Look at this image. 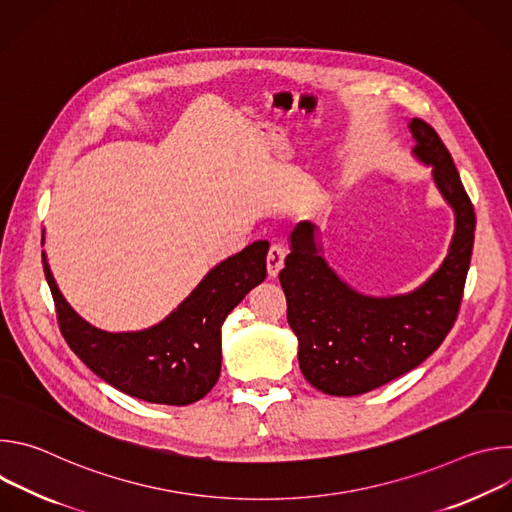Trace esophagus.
Instances as JSON below:
<instances>
[{
  "label": "esophagus",
  "mask_w": 512,
  "mask_h": 512,
  "mask_svg": "<svg viewBox=\"0 0 512 512\" xmlns=\"http://www.w3.org/2000/svg\"><path fill=\"white\" fill-rule=\"evenodd\" d=\"M283 259H285V249L279 243H273L269 253H267V273H269V277H277V273L283 267Z\"/></svg>",
  "instance_id": "1"
}]
</instances>
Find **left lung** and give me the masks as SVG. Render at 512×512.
<instances>
[{"instance_id":"1","label":"left lung","mask_w":512,"mask_h":512,"mask_svg":"<svg viewBox=\"0 0 512 512\" xmlns=\"http://www.w3.org/2000/svg\"><path fill=\"white\" fill-rule=\"evenodd\" d=\"M417 162L454 210V237L444 263L409 294L367 296L326 261L316 225L298 223L279 273L287 322L298 336L306 381L334 397L369 393L433 354L452 330L470 267L476 214L454 160L421 119L407 123Z\"/></svg>"}]
</instances>
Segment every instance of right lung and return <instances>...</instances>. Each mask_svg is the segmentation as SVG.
Wrapping results in <instances>:
<instances>
[{"label": "right lung", "mask_w": 512, "mask_h": 512, "mask_svg": "<svg viewBox=\"0 0 512 512\" xmlns=\"http://www.w3.org/2000/svg\"><path fill=\"white\" fill-rule=\"evenodd\" d=\"M267 251V241H255L214 265L174 312L137 332H105L83 320L60 294L44 251L42 265L60 332L97 377L141 401L190 405L216 385L223 362V324L265 279Z\"/></svg>", "instance_id": "1"}]
</instances>
